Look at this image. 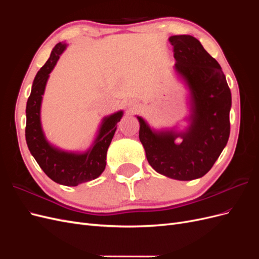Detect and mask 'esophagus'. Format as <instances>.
<instances>
[{
  "label": "esophagus",
  "mask_w": 259,
  "mask_h": 259,
  "mask_svg": "<svg viewBox=\"0 0 259 259\" xmlns=\"http://www.w3.org/2000/svg\"><path fill=\"white\" fill-rule=\"evenodd\" d=\"M128 106H130V108H131V109H135V108L137 107V104H136V103H134V101H131V103L128 104Z\"/></svg>",
  "instance_id": "esophagus-1"
}]
</instances>
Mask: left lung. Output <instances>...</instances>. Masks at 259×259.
I'll return each instance as SVG.
<instances>
[{"label": "left lung", "instance_id": "left-lung-1", "mask_svg": "<svg viewBox=\"0 0 259 259\" xmlns=\"http://www.w3.org/2000/svg\"><path fill=\"white\" fill-rule=\"evenodd\" d=\"M174 69L190 91L189 126L154 131L142 116L139 139L149 164L177 180L204 176L214 165L230 135L231 92L222 67L191 35H173ZM181 138V142L176 140Z\"/></svg>", "mask_w": 259, "mask_h": 259}]
</instances>
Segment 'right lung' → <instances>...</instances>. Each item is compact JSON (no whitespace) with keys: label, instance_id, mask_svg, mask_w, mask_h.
Instances as JSON below:
<instances>
[{"label":"right lung","instance_id":"obj_1","mask_svg":"<svg viewBox=\"0 0 259 259\" xmlns=\"http://www.w3.org/2000/svg\"><path fill=\"white\" fill-rule=\"evenodd\" d=\"M66 49V43L60 42L55 45L49 60L35 75L26 108V142L31 154L46 175L55 183L73 187L96 179L105 170L108 148L116 131V124L122 119L123 111L104 117L96 139L85 152L60 150L46 140L41 124L42 96L50 73Z\"/></svg>","mask_w":259,"mask_h":259}]
</instances>
